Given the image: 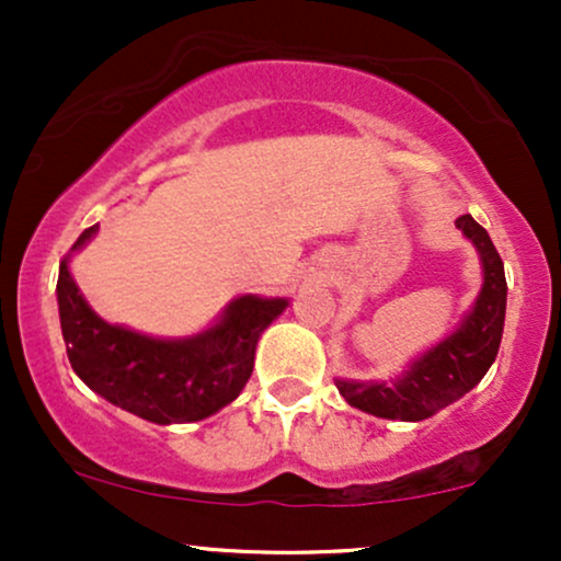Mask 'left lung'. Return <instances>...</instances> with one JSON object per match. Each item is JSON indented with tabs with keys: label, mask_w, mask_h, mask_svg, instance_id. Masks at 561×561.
<instances>
[{
	"label": "left lung",
	"mask_w": 561,
	"mask_h": 561,
	"mask_svg": "<svg viewBox=\"0 0 561 561\" xmlns=\"http://www.w3.org/2000/svg\"><path fill=\"white\" fill-rule=\"evenodd\" d=\"M456 229H461V234L480 253L482 287L478 300L456 332L430 347L398 379L390 382L334 379L340 396L366 414L401 422L427 420L467 396L495 362L506 317L504 261L488 231L472 216L456 218Z\"/></svg>",
	"instance_id": "8db88e82"
}]
</instances>
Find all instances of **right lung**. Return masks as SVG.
<instances>
[{
    "label": "right lung",
    "mask_w": 561,
    "mask_h": 561,
    "mask_svg": "<svg viewBox=\"0 0 561 561\" xmlns=\"http://www.w3.org/2000/svg\"><path fill=\"white\" fill-rule=\"evenodd\" d=\"M94 234L96 224L81 231L70 253ZM68 261L70 255L60 261L57 306L70 366L96 396L156 424L199 422L234 401L253 375L263 330L289 306L285 298L242 295L210 330L179 340L147 337L96 317Z\"/></svg>",
    "instance_id": "add662e5"
}]
</instances>
